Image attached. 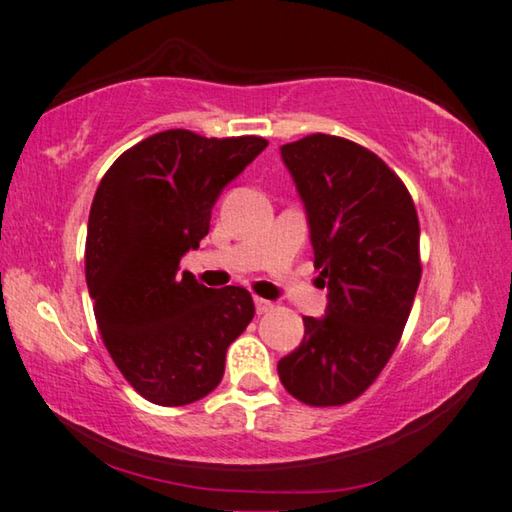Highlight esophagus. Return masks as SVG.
<instances>
[{
  "instance_id": "obj_1",
  "label": "esophagus",
  "mask_w": 512,
  "mask_h": 512,
  "mask_svg": "<svg viewBox=\"0 0 512 512\" xmlns=\"http://www.w3.org/2000/svg\"><path fill=\"white\" fill-rule=\"evenodd\" d=\"M273 309V302L271 300H264V298H255V311L257 314H268V311Z\"/></svg>"
}]
</instances>
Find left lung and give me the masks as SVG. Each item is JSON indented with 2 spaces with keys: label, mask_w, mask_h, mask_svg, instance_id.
I'll use <instances>...</instances> for the list:
<instances>
[{
  "label": "left lung",
  "mask_w": 512,
  "mask_h": 512,
  "mask_svg": "<svg viewBox=\"0 0 512 512\" xmlns=\"http://www.w3.org/2000/svg\"><path fill=\"white\" fill-rule=\"evenodd\" d=\"M305 205L325 316H302L305 336L277 363L296 400L352 402L391 359L420 284V225L400 178L363 146L307 135L280 146Z\"/></svg>",
  "instance_id": "left-lung-1"
}]
</instances>
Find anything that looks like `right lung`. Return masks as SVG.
I'll return each instance as SVG.
<instances>
[{"instance_id":"add662e5","label":"right lung","mask_w":512,"mask_h":512,"mask_svg":"<svg viewBox=\"0 0 512 512\" xmlns=\"http://www.w3.org/2000/svg\"><path fill=\"white\" fill-rule=\"evenodd\" d=\"M266 146L171 128L121 153L101 178L85 280L101 339L144 400L183 406L212 393L225 350L253 320L246 289H210L178 264L210 232L216 198Z\"/></svg>"}]
</instances>
